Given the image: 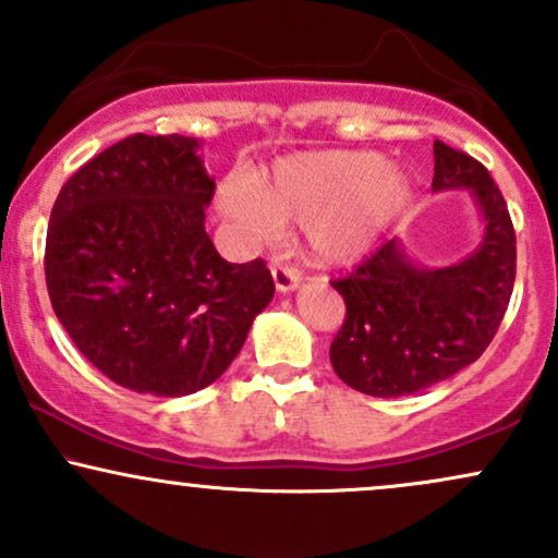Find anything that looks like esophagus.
I'll use <instances>...</instances> for the list:
<instances>
[{
  "mask_svg": "<svg viewBox=\"0 0 558 558\" xmlns=\"http://www.w3.org/2000/svg\"><path fill=\"white\" fill-rule=\"evenodd\" d=\"M270 270H272L275 288H278L280 293H288V291H293V288H299V283H301L299 270H296V267L288 265V262H283V259H272Z\"/></svg>",
  "mask_w": 558,
  "mask_h": 558,
  "instance_id": "esophagus-1",
  "label": "esophagus"
}]
</instances>
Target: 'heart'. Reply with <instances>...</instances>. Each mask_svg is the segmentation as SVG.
I'll use <instances>...</instances> for the list:
<instances>
[{"mask_svg": "<svg viewBox=\"0 0 558 558\" xmlns=\"http://www.w3.org/2000/svg\"><path fill=\"white\" fill-rule=\"evenodd\" d=\"M407 198L409 181L380 155L323 151L280 162L257 191L226 183L220 209L257 241L291 222L310 228L317 259L349 262L373 246Z\"/></svg>", "mask_w": 558, "mask_h": 558, "instance_id": "1", "label": "heart"}]
</instances>
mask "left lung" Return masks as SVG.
Masks as SVG:
<instances>
[{
	"label": "left lung",
	"mask_w": 558,
	"mask_h": 558,
	"mask_svg": "<svg viewBox=\"0 0 558 558\" xmlns=\"http://www.w3.org/2000/svg\"><path fill=\"white\" fill-rule=\"evenodd\" d=\"M433 191L470 189L485 220L483 243L457 265L427 270L399 241H386L330 286L345 317L330 362L345 386L377 399L417 393L480 360L509 306L517 235L490 172L435 141Z\"/></svg>",
	"instance_id": "left-lung-1"
}]
</instances>
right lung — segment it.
<instances>
[{
    "label": "right lung",
    "mask_w": 558,
    "mask_h": 558,
    "mask_svg": "<svg viewBox=\"0 0 558 558\" xmlns=\"http://www.w3.org/2000/svg\"><path fill=\"white\" fill-rule=\"evenodd\" d=\"M189 136H128L62 185L47 230L49 299L81 354L118 386L189 396L215 383L275 283L230 265L204 230L215 181Z\"/></svg>",
    "instance_id": "add662e5"
}]
</instances>
